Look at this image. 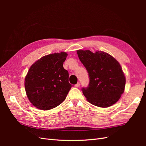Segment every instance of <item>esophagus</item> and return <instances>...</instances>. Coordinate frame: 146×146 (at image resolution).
<instances>
[{"mask_svg": "<svg viewBox=\"0 0 146 146\" xmlns=\"http://www.w3.org/2000/svg\"><path fill=\"white\" fill-rule=\"evenodd\" d=\"M75 86H76V87H77V88H78L79 86H80V83H77V84H76V85H75Z\"/></svg>", "mask_w": 146, "mask_h": 146, "instance_id": "obj_1", "label": "esophagus"}]
</instances>
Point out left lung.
I'll use <instances>...</instances> for the list:
<instances>
[{"label": "left lung", "instance_id": "8db88e82", "mask_svg": "<svg viewBox=\"0 0 146 146\" xmlns=\"http://www.w3.org/2000/svg\"><path fill=\"white\" fill-rule=\"evenodd\" d=\"M86 69L90 83L82 88L83 95L95 106L106 108L115 104L124 92L125 77L118 61L107 53L77 51Z\"/></svg>", "mask_w": 146, "mask_h": 146}]
</instances>
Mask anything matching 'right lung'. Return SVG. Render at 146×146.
I'll return each instance as SVG.
<instances>
[{
    "label": "right lung",
    "instance_id": "obj_1",
    "mask_svg": "<svg viewBox=\"0 0 146 146\" xmlns=\"http://www.w3.org/2000/svg\"><path fill=\"white\" fill-rule=\"evenodd\" d=\"M66 52L42 56L29 69L25 78L27 98L35 107L48 110L65 100L72 86L69 83V73L63 68Z\"/></svg>",
    "mask_w": 146,
    "mask_h": 146
}]
</instances>
